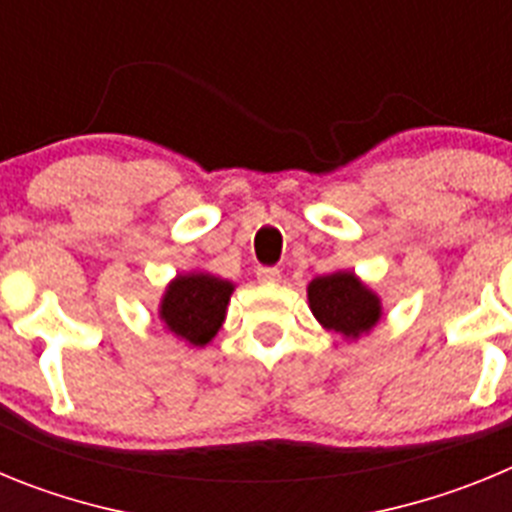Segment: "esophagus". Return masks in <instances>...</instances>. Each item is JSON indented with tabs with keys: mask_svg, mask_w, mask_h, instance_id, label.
Here are the masks:
<instances>
[{
	"mask_svg": "<svg viewBox=\"0 0 512 512\" xmlns=\"http://www.w3.org/2000/svg\"><path fill=\"white\" fill-rule=\"evenodd\" d=\"M256 277H259V282L274 284V282H279V277H282V274H279L277 266H259V269H256Z\"/></svg>",
	"mask_w": 512,
	"mask_h": 512,
	"instance_id": "esophagus-1",
	"label": "esophagus"
}]
</instances>
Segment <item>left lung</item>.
Segmentation results:
<instances>
[{"label": "left lung", "mask_w": 512, "mask_h": 512, "mask_svg": "<svg viewBox=\"0 0 512 512\" xmlns=\"http://www.w3.org/2000/svg\"><path fill=\"white\" fill-rule=\"evenodd\" d=\"M307 297H310L312 315L325 328L343 333L346 338H359L382 315L377 295L369 292L348 271L312 279L310 287H307Z\"/></svg>", "instance_id": "left-lung-1"}]
</instances>
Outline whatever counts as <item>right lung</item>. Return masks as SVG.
Listing matches in <instances>:
<instances>
[{
  "label": "right lung",
  "instance_id": "1",
  "mask_svg": "<svg viewBox=\"0 0 512 512\" xmlns=\"http://www.w3.org/2000/svg\"><path fill=\"white\" fill-rule=\"evenodd\" d=\"M230 292L233 284L210 274L176 277L161 302V318L171 333L192 346H205L223 323Z\"/></svg>",
  "mask_w": 512,
  "mask_h": 512
}]
</instances>
